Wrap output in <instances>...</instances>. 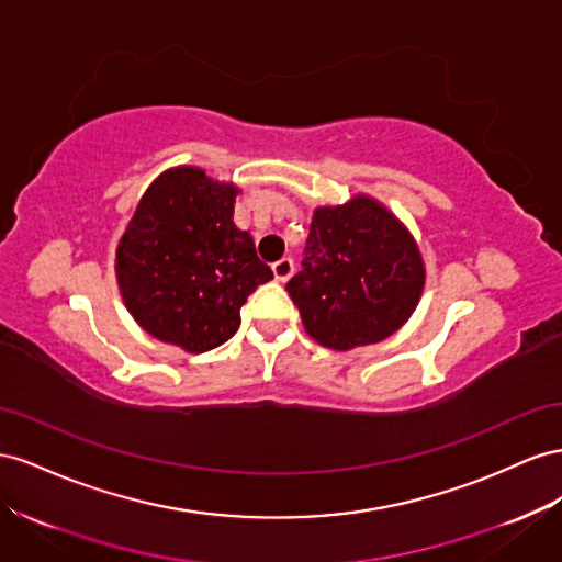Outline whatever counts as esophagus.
I'll list each match as a JSON object with an SVG mask.
<instances>
[{
    "label": "esophagus",
    "instance_id": "obj_1",
    "mask_svg": "<svg viewBox=\"0 0 562 562\" xmlns=\"http://www.w3.org/2000/svg\"><path fill=\"white\" fill-rule=\"evenodd\" d=\"M271 271H274V277H277V281L285 283L288 279H291V277H293V271H295V262L291 260V257H283V260H279V262H274V265H271Z\"/></svg>",
    "mask_w": 562,
    "mask_h": 562
}]
</instances>
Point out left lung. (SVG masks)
I'll use <instances>...</instances> for the list:
<instances>
[{"mask_svg":"<svg viewBox=\"0 0 562 562\" xmlns=\"http://www.w3.org/2000/svg\"><path fill=\"white\" fill-rule=\"evenodd\" d=\"M426 281L412 234L375 201L359 195L342 207H318L302 269L285 283L310 336L350 350L392 336Z\"/></svg>","mask_w":562,"mask_h":562,"instance_id":"1","label":"left lung"}]
</instances>
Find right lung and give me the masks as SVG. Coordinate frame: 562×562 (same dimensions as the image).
Here are the masks:
<instances>
[{"instance_id": "right-lung-1", "label": "right lung", "mask_w": 562, "mask_h": 562, "mask_svg": "<svg viewBox=\"0 0 562 562\" xmlns=\"http://www.w3.org/2000/svg\"><path fill=\"white\" fill-rule=\"evenodd\" d=\"M236 187L199 168L160 175L117 246L125 305L150 336L207 352L240 326V307L274 279L248 232L234 224Z\"/></svg>"}]
</instances>
